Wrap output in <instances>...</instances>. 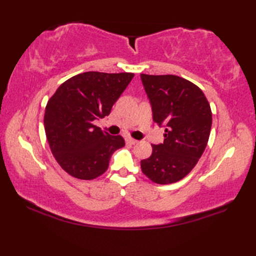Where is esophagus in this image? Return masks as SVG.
<instances>
[{
	"mask_svg": "<svg viewBox=\"0 0 256 256\" xmlns=\"http://www.w3.org/2000/svg\"><path fill=\"white\" fill-rule=\"evenodd\" d=\"M126 142H128V144H136L138 141L136 140V138H131V136H128V138H126Z\"/></svg>",
	"mask_w": 256,
	"mask_h": 256,
	"instance_id": "1",
	"label": "esophagus"
}]
</instances>
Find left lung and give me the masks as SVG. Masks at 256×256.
I'll use <instances>...</instances> for the list:
<instances>
[{"instance_id":"8db88e82","label":"left lung","mask_w":256,"mask_h":256,"mask_svg":"<svg viewBox=\"0 0 256 256\" xmlns=\"http://www.w3.org/2000/svg\"><path fill=\"white\" fill-rule=\"evenodd\" d=\"M141 80L154 120L167 128L164 144H152V154L141 162L142 172L156 184L176 183L196 167L209 141L210 104L202 90L184 78L142 73Z\"/></svg>"}]
</instances>
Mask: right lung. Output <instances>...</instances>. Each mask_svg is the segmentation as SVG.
I'll return each instance as SVG.
<instances>
[{
    "label": "right lung",
    "instance_id": "add662e5",
    "mask_svg": "<svg viewBox=\"0 0 256 256\" xmlns=\"http://www.w3.org/2000/svg\"><path fill=\"white\" fill-rule=\"evenodd\" d=\"M133 73L84 72L60 84L46 105L44 126L52 154L64 172L90 180L107 170L112 152L125 146L94 125L110 115Z\"/></svg>",
    "mask_w": 256,
    "mask_h": 256
}]
</instances>
